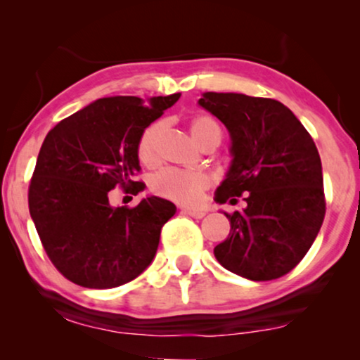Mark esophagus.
Masks as SVG:
<instances>
[{
	"instance_id": "34e87169",
	"label": "esophagus",
	"mask_w": 360,
	"mask_h": 360,
	"mask_svg": "<svg viewBox=\"0 0 360 360\" xmlns=\"http://www.w3.org/2000/svg\"><path fill=\"white\" fill-rule=\"evenodd\" d=\"M181 211H184L185 214H188V216H191V218H196V219H201L206 214L205 210H198V208H184Z\"/></svg>"
}]
</instances>
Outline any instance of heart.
<instances>
[{
	"mask_svg": "<svg viewBox=\"0 0 360 360\" xmlns=\"http://www.w3.org/2000/svg\"><path fill=\"white\" fill-rule=\"evenodd\" d=\"M188 129L193 141L200 147H203L211 141L219 144L221 126L214 117L208 115H196L190 120ZM162 131H164V124L160 121H154L141 132L136 144V154L142 165L154 167L159 164ZM150 186L152 191L162 196V198L172 200L180 205H195L198 203L201 195L210 186V176L203 172L196 170L167 169L152 179Z\"/></svg>",
	"mask_w": 360,
	"mask_h": 360,
	"instance_id": "heart-1",
	"label": "heart"
}]
</instances>
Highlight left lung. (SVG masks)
<instances>
[{
    "label": "left lung",
    "instance_id": "obj_1",
    "mask_svg": "<svg viewBox=\"0 0 360 360\" xmlns=\"http://www.w3.org/2000/svg\"><path fill=\"white\" fill-rule=\"evenodd\" d=\"M198 105L231 136L233 162L214 200L234 203L233 196L244 195L248 203L224 213L231 229L214 257L255 282L283 277L311 248L326 213L316 146L298 117L272 98L208 91Z\"/></svg>",
    "mask_w": 360,
    "mask_h": 360
}]
</instances>
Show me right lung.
I'll return each instance as SVG.
<instances>
[{
	"label": "right lung",
	"mask_w": 360,
	"mask_h": 360,
	"mask_svg": "<svg viewBox=\"0 0 360 360\" xmlns=\"http://www.w3.org/2000/svg\"><path fill=\"white\" fill-rule=\"evenodd\" d=\"M179 98H101L49 131L29 185V213L51 262L70 282L120 287L150 265L175 205L149 196L115 208L110 191L144 190L136 180L137 139Z\"/></svg>",
	"instance_id": "right-lung-1"
}]
</instances>
